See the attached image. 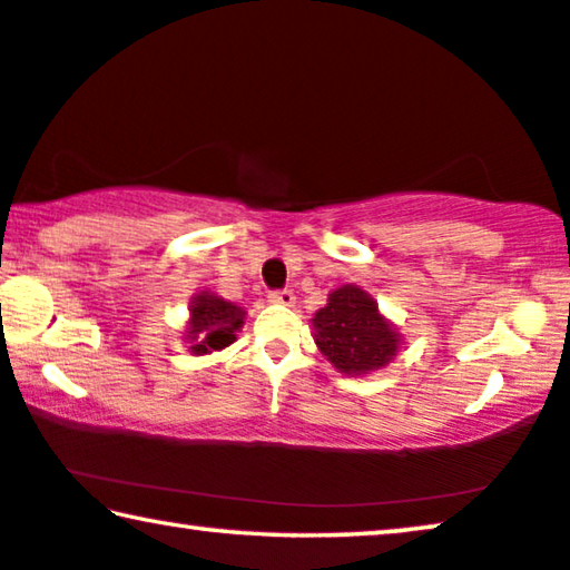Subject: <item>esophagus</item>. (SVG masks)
<instances>
[{
  "label": "esophagus",
  "instance_id": "obj_1",
  "mask_svg": "<svg viewBox=\"0 0 570 570\" xmlns=\"http://www.w3.org/2000/svg\"><path fill=\"white\" fill-rule=\"evenodd\" d=\"M268 302L282 304V307H294L296 296H294L292 288H278V292H271V294H268Z\"/></svg>",
  "mask_w": 570,
  "mask_h": 570
}]
</instances>
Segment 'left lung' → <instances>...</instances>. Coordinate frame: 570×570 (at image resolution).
<instances>
[{"mask_svg":"<svg viewBox=\"0 0 570 570\" xmlns=\"http://www.w3.org/2000/svg\"><path fill=\"white\" fill-rule=\"evenodd\" d=\"M312 325L322 355L347 376L384 368L402 345V335L379 312L373 296L355 284L335 288Z\"/></svg>","mask_w":570,"mask_h":570,"instance_id":"1","label":"left lung"}]
</instances>
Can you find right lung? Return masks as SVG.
Instances as JSON below:
<instances>
[{
	"label": "right lung",
	"instance_id": "obj_1",
	"mask_svg": "<svg viewBox=\"0 0 570 570\" xmlns=\"http://www.w3.org/2000/svg\"><path fill=\"white\" fill-rule=\"evenodd\" d=\"M191 320L186 327V343L194 355L223 351L235 340V333L243 327L245 309L212 292H199L191 299Z\"/></svg>",
	"mask_w": 570,
	"mask_h": 570
}]
</instances>
